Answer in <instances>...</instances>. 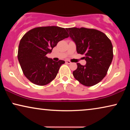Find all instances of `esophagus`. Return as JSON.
Masks as SVG:
<instances>
[{"label": "esophagus", "instance_id": "esophagus-1", "mask_svg": "<svg viewBox=\"0 0 130 130\" xmlns=\"http://www.w3.org/2000/svg\"><path fill=\"white\" fill-rule=\"evenodd\" d=\"M66 64H71V62L69 60H66Z\"/></svg>", "mask_w": 130, "mask_h": 130}]
</instances>
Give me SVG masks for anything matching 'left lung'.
<instances>
[{
  "label": "left lung",
  "instance_id": "8db88e82",
  "mask_svg": "<svg viewBox=\"0 0 130 130\" xmlns=\"http://www.w3.org/2000/svg\"><path fill=\"white\" fill-rule=\"evenodd\" d=\"M76 45L78 54H84L85 66L77 63L74 77L86 86L95 85L106 76L113 58L111 41L104 33L85 28H66Z\"/></svg>",
  "mask_w": 130,
  "mask_h": 130
}]
</instances>
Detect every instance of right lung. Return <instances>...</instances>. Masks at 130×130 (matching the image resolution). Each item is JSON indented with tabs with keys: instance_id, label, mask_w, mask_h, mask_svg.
<instances>
[{
	"instance_id": "1",
	"label": "right lung",
	"mask_w": 130,
	"mask_h": 130,
	"mask_svg": "<svg viewBox=\"0 0 130 130\" xmlns=\"http://www.w3.org/2000/svg\"><path fill=\"white\" fill-rule=\"evenodd\" d=\"M69 37L64 28L42 26L25 34L20 41L18 58L24 75L32 83L44 86L56 77L64 60L55 61L46 55L60 41Z\"/></svg>"
}]
</instances>
